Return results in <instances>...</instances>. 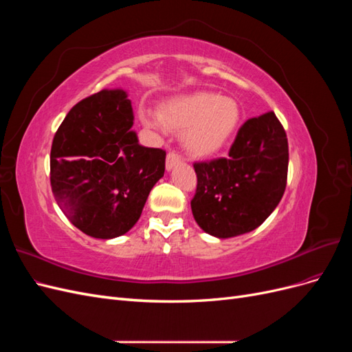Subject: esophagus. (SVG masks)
Listing matches in <instances>:
<instances>
[{
	"instance_id": "1",
	"label": "esophagus",
	"mask_w": 352,
	"mask_h": 352,
	"mask_svg": "<svg viewBox=\"0 0 352 352\" xmlns=\"http://www.w3.org/2000/svg\"><path fill=\"white\" fill-rule=\"evenodd\" d=\"M180 162V155L175 151H170L166 157V168L167 170H172L175 164H177Z\"/></svg>"
}]
</instances>
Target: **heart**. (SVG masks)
I'll return each mask as SVG.
<instances>
[{
  "label": "heart",
  "mask_w": 352,
  "mask_h": 352,
  "mask_svg": "<svg viewBox=\"0 0 352 352\" xmlns=\"http://www.w3.org/2000/svg\"><path fill=\"white\" fill-rule=\"evenodd\" d=\"M141 120L153 129L184 132V145L189 154L210 157L220 151L235 135L241 122V109L235 100L216 92L197 91L166 102L160 117L142 110Z\"/></svg>",
  "instance_id": "heart-1"
}]
</instances>
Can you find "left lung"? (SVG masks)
Instances as JSON below:
<instances>
[{
  "mask_svg": "<svg viewBox=\"0 0 352 352\" xmlns=\"http://www.w3.org/2000/svg\"><path fill=\"white\" fill-rule=\"evenodd\" d=\"M287 163L286 132L273 111L245 122L229 157L194 163L198 226L220 239L257 229L283 197Z\"/></svg>",
  "mask_w": 352,
  "mask_h": 352,
  "instance_id": "1",
  "label": "left lung"
}]
</instances>
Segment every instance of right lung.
<instances>
[{
	"instance_id": "1",
	"label": "right lung",
	"mask_w": 352,
	"mask_h": 352,
	"mask_svg": "<svg viewBox=\"0 0 352 352\" xmlns=\"http://www.w3.org/2000/svg\"><path fill=\"white\" fill-rule=\"evenodd\" d=\"M132 124L127 94L102 89L74 105L52 140V194L65 216L92 238L129 232L164 175L166 151L142 146Z\"/></svg>"
}]
</instances>
